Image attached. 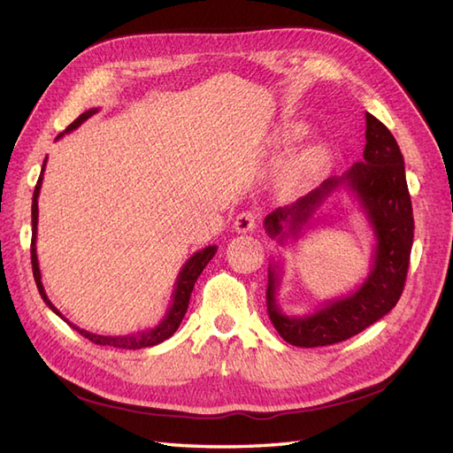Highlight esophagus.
<instances>
[{
	"label": "esophagus",
	"instance_id": "esophagus-1",
	"mask_svg": "<svg viewBox=\"0 0 453 453\" xmlns=\"http://www.w3.org/2000/svg\"><path fill=\"white\" fill-rule=\"evenodd\" d=\"M257 227V214L252 211H242L235 218V231L237 234H250Z\"/></svg>",
	"mask_w": 453,
	"mask_h": 453
}]
</instances>
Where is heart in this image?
<instances>
[{"instance_id": "heart-1", "label": "heart", "mask_w": 453, "mask_h": 453, "mask_svg": "<svg viewBox=\"0 0 453 453\" xmlns=\"http://www.w3.org/2000/svg\"><path fill=\"white\" fill-rule=\"evenodd\" d=\"M303 135H304L303 124H288L283 130L281 142L291 143ZM329 160H331V155L326 145H310L303 149L287 165L281 178V191L285 195L304 193L306 189L311 188V185L318 183L323 178V173H326L329 168Z\"/></svg>"}]
</instances>
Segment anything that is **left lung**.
<instances>
[{"mask_svg": "<svg viewBox=\"0 0 453 453\" xmlns=\"http://www.w3.org/2000/svg\"><path fill=\"white\" fill-rule=\"evenodd\" d=\"M346 189L357 201L375 237L373 264L356 291L327 300L314 314L287 316L277 304L281 268H268V316L283 341L316 348L342 342L373 326L396 306L410 268L413 245V208L405 181L402 150L388 127L365 112L364 160L323 181L296 203L265 216V234L277 242L300 239L314 226V216L333 193Z\"/></svg>", "mask_w": 453, "mask_h": 453, "instance_id": "obj_1", "label": "left lung"}]
</instances>
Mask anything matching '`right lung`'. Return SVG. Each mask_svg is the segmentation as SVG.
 Instances as JSON below:
<instances>
[{
    "mask_svg": "<svg viewBox=\"0 0 453 453\" xmlns=\"http://www.w3.org/2000/svg\"><path fill=\"white\" fill-rule=\"evenodd\" d=\"M97 112V109H89L86 111L84 114H80L78 119L66 127V130L57 135V139L63 137L65 134L76 130V127L82 124L84 120H88L89 116H94ZM43 168H45V160H43V166H42V173L38 178V183H36V189H34V196H32V242H30V254H32V272H34V280H36V287L40 291V296L43 298V303L50 306L51 311H55L57 316L63 318V314L59 310H57L51 300L48 298V295H45V288L42 285V273H40V264H38V254H36V234H38V196H40V189H42V181H43ZM218 247L216 245H211L206 247L199 252H195L193 257L183 264V268L180 270L178 273V280H176V285H173V293H172V303H170V308L166 311V316L160 319V323L157 327L149 329V331H142V333H135V334H124V337H105V334H96V333H89L86 329H80L76 326H73L71 321L65 319L68 326H71L73 329H76L82 337H86L88 341L96 342V344H103V346H114V348H126V350H139V348H150L155 344H160L165 342L166 339H170L173 333H176V329L180 327V323L185 316V311H188V306H189V298H191V291L195 287V281L196 277H199L203 273V270L206 268V264L212 260V257L216 254Z\"/></svg>",
    "mask_w": 453,
    "mask_h": 453,
    "instance_id": "obj_1",
    "label": "right lung"
}]
</instances>
